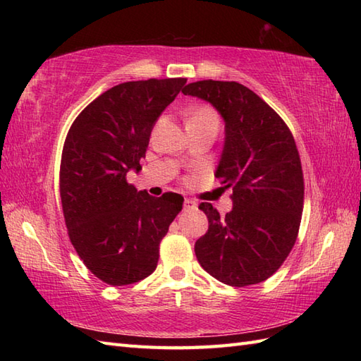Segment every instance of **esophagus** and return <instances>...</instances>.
I'll return each mask as SVG.
<instances>
[{
	"label": "esophagus",
	"instance_id": "obj_1",
	"mask_svg": "<svg viewBox=\"0 0 361 361\" xmlns=\"http://www.w3.org/2000/svg\"><path fill=\"white\" fill-rule=\"evenodd\" d=\"M183 208H185V211L195 209L197 208V203L194 200H189V198H186L185 203H183Z\"/></svg>",
	"mask_w": 361,
	"mask_h": 361
}]
</instances>
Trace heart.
<instances>
[{
  "label": "heart",
  "mask_w": 361,
  "mask_h": 361,
  "mask_svg": "<svg viewBox=\"0 0 361 361\" xmlns=\"http://www.w3.org/2000/svg\"><path fill=\"white\" fill-rule=\"evenodd\" d=\"M206 122H217L219 124L217 113L209 105H198L189 111L186 126H198L206 124Z\"/></svg>",
  "instance_id": "obj_1"
}]
</instances>
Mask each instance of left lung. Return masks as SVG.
<instances>
[{
  "mask_svg": "<svg viewBox=\"0 0 361 361\" xmlns=\"http://www.w3.org/2000/svg\"><path fill=\"white\" fill-rule=\"evenodd\" d=\"M211 102L225 119V147L216 176L233 189V211L200 208L208 233L195 242L198 262L214 278L247 287L279 270L296 242L304 175L295 137L255 91L237 82L198 80L183 90Z\"/></svg>",
  "mask_w": 361,
  "mask_h": 361,
  "instance_id": "left-lung-1",
  "label": "left lung"
}]
</instances>
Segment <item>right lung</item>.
<instances>
[{
	"mask_svg": "<svg viewBox=\"0 0 361 361\" xmlns=\"http://www.w3.org/2000/svg\"><path fill=\"white\" fill-rule=\"evenodd\" d=\"M188 80L149 79L106 90L74 119L60 163V198L74 250L113 287L155 271L159 243L183 197L137 192L127 172L141 169L152 128Z\"/></svg>",
	"mask_w": 361,
	"mask_h": 361,
	"instance_id": "right-lung-1",
	"label": "right lung"
}]
</instances>
